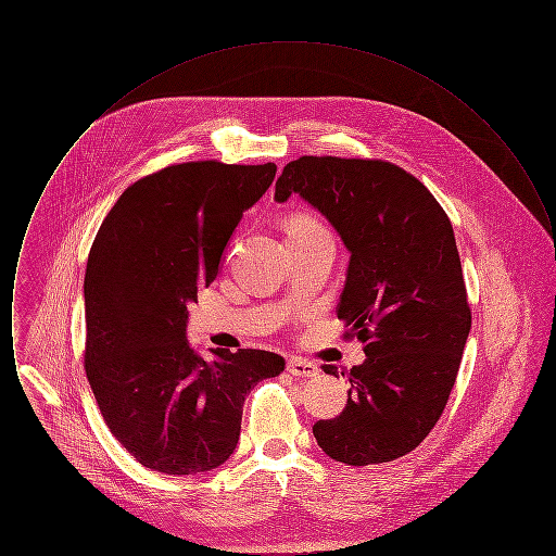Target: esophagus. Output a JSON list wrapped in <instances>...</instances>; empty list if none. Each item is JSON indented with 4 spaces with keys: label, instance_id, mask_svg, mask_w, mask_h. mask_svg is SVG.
<instances>
[{
    "label": "esophagus",
    "instance_id": "esophagus-1",
    "mask_svg": "<svg viewBox=\"0 0 556 556\" xmlns=\"http://www.w3.org/2000/svg\"><path fill=\"white\" fill-rule=\"evenodd\" d=\"M288 370L295 377H315L318 372V367L315 363H308L304 358H290L288 361Z\"/></svg>",
    "mask_w": 556,
    "mask_h": 556
}]
</instances>
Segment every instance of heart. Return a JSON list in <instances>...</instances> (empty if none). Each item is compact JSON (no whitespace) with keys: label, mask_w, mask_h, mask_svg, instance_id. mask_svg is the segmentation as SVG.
Here are the masks:
<instances>
[{"label":"heart","mask_w":556,"mask_h":556,"mask_svg":"<svg viewBox=\"0 0 556 556\" xmlns=\"http://www.w3.org/2000/svg\"><path fill=\"white\" fill-rule=\"evenodd\" d=\"M318 229H325L317 218H313L311 214H291L290 218L286 220V231H288V238L293 236H306V233H313Z\"/></svg>","instance_id":"heart-1"}]
</instances>
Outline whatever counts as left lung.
Masks as SVG:
<instances>
[{
  "mask_svg": "<svg viewBox=\"0 0 556 556\" xmlns=\"http://www.w3.org/2000/svg\"><path fill=\"white\" fill-rule=\"evenodd\" d=\"M300 193L350 250L338 318L365 344L345 408L313 425L318 446L352 467L417 448L442 417L471 329L448 214L410 173L386 160L302 156L275 184ZM338 377V367L323 365Z\"/></svg>",
  "mask_w": 556,
  "mask_h": 556,
  "instance_id": "obj_1",
  "label": "left lung"
}]
</instances>
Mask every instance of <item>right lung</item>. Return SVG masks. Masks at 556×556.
Here are the masks:
<instances>
[{
	"label": "right lung",
	"instance_id": "1",
	"mask_svg": "<svg viewBox=\"0 0 556 556\" xmlns=\"http://www.w3.org/2000/svg\"><path fill=\"white\" fill-rule=\"evenodd\" d=\"M277 166L198 160L156 170L108 212L85 270V372L112 435L143 467L198 476L238 446L243 402L286 361L186 338L187 302L211 286L243 211Z\"/></svg>",
	"mask_w": 556,
	"mask_h": 556
}]
</instances>
